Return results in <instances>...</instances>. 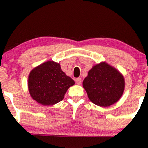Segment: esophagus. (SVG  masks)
<instances>
[{"label": "esophagus", "mask_w": 148, "mask_h": 148, "mask_svg": "<svg viewBox=\"0 0 148 148\" xmlns=\"http://www.w3.org/2000/svg\"><path fill=\"white\" fill-rule=\"evenodd\" d=\"M75 82H76V84H77V85H80L81 84H82V79L79 78V77L77 78L76 80H75Z\"/></svg>", "instance_id": "esophagus-1"}]
</instances>
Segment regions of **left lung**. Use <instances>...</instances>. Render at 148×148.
<instances>
[{"label":"left lung","mask_w":148,"mask_h":148,"mask_svg":"<svg viewBox=\"0 0 148 148\" xmlns=\"http://www.w3.org/2000/svg\"><path fill=\"white\" fill-rule=\"evenodd\" d=\"M91 102L107 107L116 103L125 90V79L118 70L105 62L97 64L89 71L83 82Z\"/></svg>","instance_id":"1"}]
</instances>
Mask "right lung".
Returning a JSON list of instances; mask_svg holds the SVG:
<instances>
[{
  "label": "right lung",
  "instance_id": "right-lung-1",
  "mask_svg": "<svg viewBox=\"0 0 148 148\" xmlns=\"http://www.w3.org/2000/svg\"><path fill=\"white\" fill-rule=\"evenodd\" d=\"M75 82L61 70L60 64L49 60L36 66L28 77L32 98L44 106H51L63 100Z\"/></svg>",
  "mask_w": 148,
  "mask_h": 148
}]
</instances>
